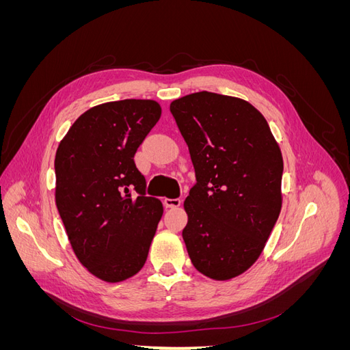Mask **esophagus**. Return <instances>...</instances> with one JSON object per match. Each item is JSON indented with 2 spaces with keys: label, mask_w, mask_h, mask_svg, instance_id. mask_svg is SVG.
<instances>
[{
  "label": "esophagus",
  "mask_w": 350,
  "mask_h": 350,
  "mask_svg": "<svg viewBox=\"0 0 350 350\" xmlns=\"http://www.w3.org/2000/svg\"><path fill=\"white\" fill-rule=\"evenodd\" d=\"M163 203H165V206L166 207H171V208H176V207H179L181 206V198H165L163 200Z\"/></svg>",
  "instance_id": "34e87169"
}]
</instances>
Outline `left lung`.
Here are the masks:
<instances>
[{
    "mask_svg": "<svg viewBox=\"0 0 350 350\" xmlns=\"http://www.w3.org/2000/svg\"><path fill=\"white\" fill-rule=\"evenodd\" d=\"M171 112L197 178L184 201L188 256L204 276L234 279L258 260L280 215V147L261 112L239 98L197 92Z\"/></svg>",
    "mask_w": 350,
    "mask_h": 350,
    "instance_id": "8db88e82",
    "label": "left lung"
}]
</instances>
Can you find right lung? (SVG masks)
Here are the masks:
<instances>
[{
	"instance_id": "right-lung-1",
	"label": "right lung",
	"mask_w": 350,
	"mask_h": 350,
	"mask_svg": "<svg viewBox=\"0 0 350 350\" xmlns=\"http://www.w3.org/2000/svg\"><path fill=\"white\" fill-rule=\"evenodd\" d=\"M161 115L150 99L102 103L79 116L57 149V208L77 260L103 282L118 283L143 269L163 215L161 200L146 197L134 163Z\"/></svg>"
}]
</instances>
